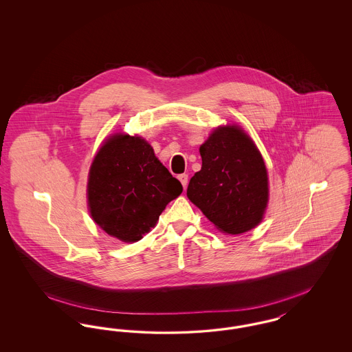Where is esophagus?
Returning a JSON list of instances; mask_svg holds the SVG:
<instances>
[{"mask_svg": "<svg viewBox=\"0 0 352 352\" xmlns=\"http://www.w3.org/2000/svg\"><path fill=\"white\" fill-rule=\"evenodd\" d=\"M178 179L181 181V184H182V186L186 188L187 184H188V175H187V174H179V175H178Z\"/></svg>", "mask_w": 352, "mask_h": 352, "instance_id": "1", "label": "esophagus"}]
</instances>
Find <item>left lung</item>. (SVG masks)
<instances>
[{"instance_id": "obj_1", "label": "left lung", "mask_w": 352, "mask_h": 352, "mask_svg": "<svg viewBox=\"0 0 352 352\" xmlns=\"http://www.w3.org/2000/svg\"><path fill=\"white\" fill-rule=\"evenodd\" d=\"M201 168L187 197L223 234L254 228L268 203V174L251 137L239 126L215 129L201 146Z\"/></svg>"}]
</instances>
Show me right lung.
Listing matches in <instances>:
<instances>
[{
    "mask_svg": "<svg viewBox=\"0 0 352 352\" xmlns=\"http://www.w3.org/2000/svg\"><path fill=\"white\" fill-rule=\"evenodd\" d=\"M182 190L151 145L128 134H116L102 144L87 186L91 217L124 243L141 240Z\"/></svg>",
    "mask_w": 352,
    "mask_h": 352,
    "instance_id": "obj_1",
    "label": "right lung"
}]
</instances>
